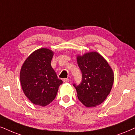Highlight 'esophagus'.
<instances>
[{
    "mask_svg": "<svg viewBox=\"0 0 135 135\" xmlns=\"http://www.w3.org/2000/svg\"><path fill=\"white\" fill-rule=\"evenodd\" d=\"M63 81H64V83H68L69 82V79H68V78H64V79H63Z\"/></svg>",
    "mask_w": 135,
    "mask_h": 135,
    "instance_id": "obj_1",
    "label": "esophagus"
}]
</instances>
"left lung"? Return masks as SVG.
Segmentation results:
<instances>
[{
	"mask_svg": "<svg viewBox=\"0 0 135 135\" xmlns=\"http://www.w3.org/2000/svg\"><path fill=\"white\" fill-rule=\"evenodd\" d=\"M82 81L73 84L79 100L86 107H95L107 98L114 82L113 71L106 60L97 52L77 56Z\"/></svg>",
	"mask_w": 135,
	"mask_h": 135,
	"instance_id": "obj_1",
	"label": "left lung"
}]
</instances>
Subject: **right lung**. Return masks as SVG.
Listing matches in <instances>:
<instances>
[{
  "label": "right lung",
  "mask_w": 135,
  "mask_h": 135,
  "mask_svg": "<svg viewBox=\"0 0 135 135\" xmlns=\"http://www.w3.org/2000/svg\"><path fill=\"white\" fill-rule=\"evenodd\" d=\"M54 52L47 48L35 51L22 66L20 80L25 95L36 105L46 106L54 100L62 81L51 66Z\"/></svg>",
  "instance_id": "right-lung-1"
}]
</instances>
